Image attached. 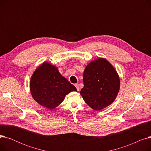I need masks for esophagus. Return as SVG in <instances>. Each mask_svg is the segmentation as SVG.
Segmentation results:
<instances>
[{"mask_svg": "<svg viewBox=\"0 0 151 151\" xmlns=\"http://www.w3.org/2000/svg\"><path fill=\"white\" fill-rule=\"evenodd\" d=\"M75 86H76V88L77 91H80V88H79V85H78V84H75Z\"/></svg>", "mask_w": 151, "mask_h": 151, "instance_id": "1", "label": "esophagus"}]
</instances>
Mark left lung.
Instances as JSON below:
<instances>
[{"instance_id": "1", "label": "left lung", "mask_w": 151, "mask_h": 151, "mask_svg": "<svg viewBox=\"0 0 151 151\" xmlns=\"http://www.w3.org/2000/svg\"><path fill=\"white\" fill-rule=\"evenodd\" d=\"M84 87L80 94L95 111L112 104L120 89V78L109 61L99 58L89 62L83 73Z\"/></svg>"}]
</instances>
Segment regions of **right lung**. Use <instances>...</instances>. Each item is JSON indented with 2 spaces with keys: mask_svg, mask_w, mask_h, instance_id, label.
Segmentation results:
<instances>
[{
  "mask_svg": "<svg viewBox=\"0 0 151 151\" xmlns=\"http://www.w3.org/2000/svg\"><path fill=\"white\" fill-rule=\"evenodd\" d=\"M30 91L38 104L52 110L61 104L68 93L77 89L62 76L56 66L45 61L32 75Z\"/></svg>",
  "mask_w": 151,
  "mask_h": 151,
  "instance_id": "1",
  "label": "right lung"
}]
</instances>
